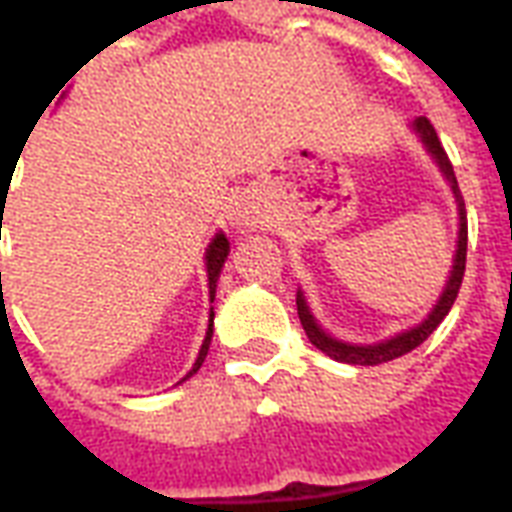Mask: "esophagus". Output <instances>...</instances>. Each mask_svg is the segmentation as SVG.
<instances>
[{
    "instance_id": "esophagus-1",
    "label": "esophagus",
    "mask_w": 512,
    "mask_h": 512,
    "mask_svg": "<svg viewBox=\"0 0 512 512\" xmlns=\"http://www.w3.org/2000/svg\"><path fill=\"white\" fill-rule=\"evenodd\" d=\"M260 222V205L255 197H238L230 208V224L238 230H252Z\"/></svg>"
}]
</instances>
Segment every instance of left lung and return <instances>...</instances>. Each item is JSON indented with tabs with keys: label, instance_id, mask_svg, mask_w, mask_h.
<instances>
[{
	"label": "left lung",
	"instance_id": "1",
	"mask_svg": "<svg viewBox=\"0 0 512 512\" xmlns=\"http://www.w3.org/2000/svg\"><path fill=\"white\" fill-rule=\"evenodd\" d=\"M411 131L419 136L422 147L428 150V156L433 158V164H436L441 175H444V180H447V186H450L452 191V197H455V208H458V241H455L450 277H447V285H444L441 296L436 299V304H433V310H430L417 326H408L403 332L392 334V337H386V340H378V343H348V340H340V337L329 334L321 323H318V318L312 315L310 301L304 296V290H296V307H299V321L301 326H304V332L310 337V343L326 356H332L334 362L367 367L381 365V362H392L397 356H406L408 351H414L417 345L425 343L430 334L436 332V326L447 318V312L452 310V304L458 299L463 271H466V235H469V230H466V205H463L461 189H458V180H455V172H452L450 158L444 153L439 136H436V128L430 126L428 117H417V120L411 123Z\"/></svg>",
	"mask_w": 512,
	"mask_h": 512
}]
</instances>
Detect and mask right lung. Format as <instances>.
Listing matches in <instances>:
<instances>
[{
    "label": "right lung",
    "mask_w": 512,
    "mask_h": 512,
    "mask_svg": "<svg viewBox=\"0 0 512 512\" xmlns=\"http://www.w3.org/2000/svg\"><path fill=\"white\" fill-rule=\"evenodd\" d=\"M227 255H230V241H227V235L219 230V233L211 238L208 249H205V274H208V299L211 301L216 299V285H219V274H222V266H224V260H227ZM211 340H213V307H211V315H208V332H205V340H202L200 345V354H197L191 370L186 373V376L180 378L178 384L189 381V378L200 370L202 362H205V356H208V348H211Z\"/></svg>",
    "instance_id": "obj_1"
}]
</instances>
